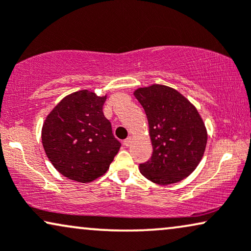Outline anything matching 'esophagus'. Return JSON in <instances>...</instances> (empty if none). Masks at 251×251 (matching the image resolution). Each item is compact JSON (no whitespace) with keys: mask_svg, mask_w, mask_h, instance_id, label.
Returning a JSON list of instances; mask_svg holds the SVG:
<instances>
[{"mask_svg":"<svg viewBox=\"0 0 251 251\" xmlns=\"http://www.w3.org/2000/svg\"><path fill=\"white\" fill-rule=\"evenodd\" d=\"M131 143H132V138L131 137H128L126 139H125V141H123V145H125V146H130V145H131Z\"/></svg>","mask_w":251,"mask_h":251,"instance_id":"obj_1","label":"esophagus"}]
</instances>
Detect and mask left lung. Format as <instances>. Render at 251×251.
Segmentation results:
<instances>
[{
  "instance_id": "obj_1",
  "label": "left lung",
  "mask_w": 251,
  "mask_h": 251,
  "mask_svg": "<svg viewBox=\"0 0 251 251\" xmlns=\"http://www.w3.org/2000/svg\"><path fill=\"white\" fill-rule=\"evenodd\" d=\"M133 96L145 110L152 157L139 165L148 180L172 184L193 173L203 158L207 132L196 107L166 85L139 87Z\"/></svg>"
}]
</instances>
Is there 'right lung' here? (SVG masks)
<instances>
[{
	"instance_id": "right-lung-1",
	"label": "right lung",
	"mask_w": 251,
	"mask_h": 251,
	"mask_svg": "<svg viewBox=\"0 0 251 251\" xmlns=\"http://www.w3.org/2000/svg\"><path fill=\"white\" fill-rule=\"evenodd\" d=\"M106 99L89 90L77 91L64 97L45 120V152L58 173L70 180L89 183L100 177L119 152L121 143L102 112Z\"/></svg>"
}]
</instances>
